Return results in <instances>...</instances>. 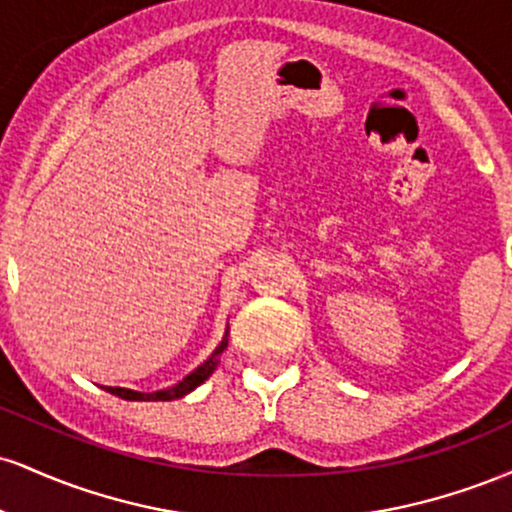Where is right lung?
I'll return each instance as SVG.
<instances>
[{"label":"right lung","mask_w":512,"mask_h":512,"mask_svg":"<svg viewBox=\"0 0 512 512\" xmlns=\"http://www.w3.org/2000/svg\"><path fill=\"white\" fill-rule=\"evenodd\" d=\"M226 346H228V327H226V334H223L221 344L214 349V354H211L207 361L202 363V366H197L195 370H192L190 375H185L178 385L166 387V390L149 392V395H144V392H137V390H127V387H105V390H108L110 395L129 399V402H170V399H180V397L190 395L195 387L202 385L204 380L214 373L216 366H219V361H221V354L226 351Z\"/></svg>","instance_id":"add662e5"}]
</instances>
